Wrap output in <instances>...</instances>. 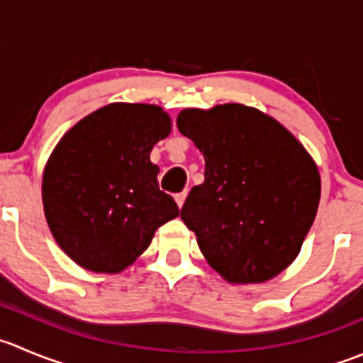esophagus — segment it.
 I'll return each instance as SVG.
<instances>
[{"mask_svg":"<svg viewBox=\"0 0 363 363\" xmlns=\"http://www.w3.org/2000/svg\"><path fill=\"white\" fill-rule=\"evenodd\" d=\"M186 196H188V191H181V193H177V195H175V202H177L179 207L184 206Z\"/></svg>","mask_w":363,"mask_h":363,"instance_id":"34e87169","label":"esophagus"}]
</instances>
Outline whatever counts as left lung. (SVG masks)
<instances>
[{"label": "left lung", "mask_w": 363, "mask_h": 363, "mask_svg": "<svg viewBox=\"0 0 363 363\" xmlns=\"http://www.w3.org/2000/svg\"><path fill=\"white\" fill-rule=\"evenodd\" d=\"M177 128L206 160L203 182L181 218L200 252L230 284H260L300 253L321 199L305 147L280 122L245 104L188 108Z\"/></svg>", "instance_id": "left-lung-1"}]
</instances>
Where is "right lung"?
<instances>
[{"label": "right lung", "instance_id": "add662e5", "mask_svg": "<svg viewBox=\"0 0 363 363\" xmlns=\"http://www.w3.org/2000/svg\"><path fill=\"white\" fill-rule=\"evenodd\" d=\"M170 131L163 108L113 103L77 122L55 147L42 177L45 220L81 267L121 273L161 225L179 216L150 161L152 147Z\"/></svg>", "mask_w": 363, "mask_h": 363}]
</instances>
